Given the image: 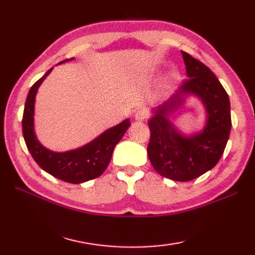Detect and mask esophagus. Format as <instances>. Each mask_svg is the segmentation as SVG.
I'll list each match as a JSON object with an SVG mask.
<instances>
[{"mask_svg": "<svg viewBox=\"0 0 255 255\" xmlns=\"http://www.w3.org/2000/svg\"><path fill=\"white\" fill-rule=\"evenodd\" d=\"M147 117H148V113L147 111L143 110V108H140V110H138L136 114H134V119H136L137 122H142Z\"/></svg>", "mask_w": 255, "mask_h": 255, "instance_id": "34e87169", "label": "esophagus"}]
</instances>
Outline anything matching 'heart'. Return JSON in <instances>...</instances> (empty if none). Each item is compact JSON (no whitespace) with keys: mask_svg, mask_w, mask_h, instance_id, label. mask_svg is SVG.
Masks as SVG:
<instances>
[{"mask_svg":"<svg viewBox=\"0 0 255 255\" xmlns=\"http://www.w3.org/2000/svg\"><path fill=\"white\" fill-rule=\"evenodd\" d=\"M173 77H174V78H176V77H177V75H176V74H173Z\"/></svg>","mask_w":255,"mask_h":255,"instance_id":"b5f03b06","label":"heart"}]
</instances>
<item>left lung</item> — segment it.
Returning a JSON list of instances; mask_svg holds the SVG:
<instances>
[{
    "instance_id": "8db88e82",
    "label": "left lung",
    "mask_w": 255,
    "mask_h": 255,
    "mask_svg": "<svg viewBox=\"0 0 255 255\" xmlns=\"http://www.w3.org/2000/svg\"><path fill=\"white\" fill-rule=\"evenodd\" d=\"M182 56L188 80L163 104L151 110L148 156L160 175L187 182L218 163L229 139L231 115L229 96L211 70L187 52L182 51ZM188 96L198 98L206 113L204 128L192 135L182 133L171 121Z\"/></svg>"
}]
</instances>
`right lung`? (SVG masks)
I'll return each instance as SVG.
<instances>
[{
    "mask_svg": "<svg viewBox=\"0 0 255 255\" xmlns=\"http://www.w3.org/2000/svg\"><path fill=\"white\" fill-rule=\"evenodd\" d=\"M73 59L74 58L66 59L58 64L69 62ZM52 69L53 68L48 70L44 77L31 86L27 95L23 121H21L23 136L27 149L42 170L59 180L72 184L94 180L106 170L108 163L111 162L114 148L121 141L124 133L130 126V121L128 118L125 119L121 124L107 129L99 137L78 149L64 151V152H56V151L47 149L38 141L36 137L34 116L38 89L52 71Z\"/></svg>",
    "mask_w": 255,
    "mask_h": 255,
    "instance_id": "add662e5",
    "label": "right lung"
}]
</instances>
